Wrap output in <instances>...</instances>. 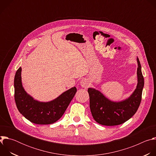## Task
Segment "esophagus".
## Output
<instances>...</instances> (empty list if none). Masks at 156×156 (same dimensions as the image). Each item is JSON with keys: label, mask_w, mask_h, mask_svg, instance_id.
Returning <instances> with one entry per match:
<instances>
[{"label": "esophagus", "mask_w": 156, "mask_h": 156, "mask_svg": "<svg viewBox=\"0 0 156 156\" xmlns=\"http://www.w3.org/2000/svg\"><path fill=\"white\" fill-rule=\"evenodd\" d=\"M80 85L82 87L86 89L90 86V83H89L87 79H83L80 82Z\"/></svg>", "instance_id": "obj_1"}]
</instances>
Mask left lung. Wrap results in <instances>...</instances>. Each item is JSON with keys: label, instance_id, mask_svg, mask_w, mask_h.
<instances>
[{"label": "left lung", "instance_id": "8db88e82", "mask_svg": "<svg viewBox=\"0 0 156 156\" xmlns=\"http://www.w3.org/2000/svg\"><path fill=\"white\" fill-rule=\"evenodd\" d=\"M138 83L133 93L121 101H112L94 88H88L90 107L93 119L98 123L105 126L120 125L135 114L140 105L144 87V78L140 62L137 57Z\"/></svg>", "mask_w": 156, "mask_h": 156}]
</instances>
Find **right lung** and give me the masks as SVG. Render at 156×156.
<instances>
[{
  "mask_svg": "<svg viewBox=\"0 0 156 156\" xmlns=\"http://www.w3.org/2000/svg\"><path fill=\"white\" fill-rule=\"evenodd\" d=\"M21 67L16 71L14 78L15 101L21 114L31 122L38 125L52 124L59 120L76 93L73 87L63 92L55 99L40 102L28 94L21 83Z\"/></svg>",
  "mask_w": 156,
  "mask_h": 156,
  "instance_id": "1",
  "label": "right lung"
}]
</instances>
